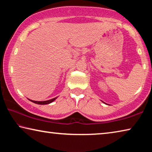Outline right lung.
Here are the masks:
<instances>
[{
  "label": "right lung",
  "instance_id": "right-lung-1",
  "mask_svg": "<svg viewBox=\"0 0 152 152\" xmlns=\"http://www.w3.org/2000/svg\"><path fill=\"white\" fill-rule=\"evenodd\" d=\"M56 99H57V97L53 98V99H52L48 100V101H32V100H30V99H29V100L30 101H31L33 102H34V103L38 104H48L51 103V102H52L53 101H54Z\"/></svg>",
  "mask_w": 152,
  "mask_h": 152
}]
</instances>
